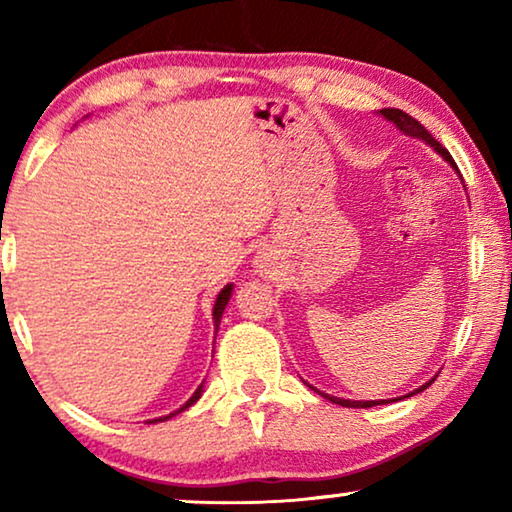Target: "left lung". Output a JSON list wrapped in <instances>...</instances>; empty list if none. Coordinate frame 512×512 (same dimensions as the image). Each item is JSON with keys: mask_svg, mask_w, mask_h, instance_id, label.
<instances>
[{"mask_svg": "<svg viewBox=\"0 0 512 512\" xmlns=\"http://www.w3.org/2000/svg\"><path fill=\"white\" fill-rule=\"evenodd\" d=\"M380 116H384L387 118L389 123H394L398 130L403 132L405 137H415V139H422V142H426L429 146H433V151L438 153V156H443L447 163H450L454 170H457V165H454V160H452V156L450 153H447V149H443V146H440V142H436V139L431 137V132L424 128L422 123L419 121H415V118L412 116H408L405 114V111H401V109H380ZM459 172V170H457ZM436 380V377H431L429 382H424L422 387L419 389H415V391H410L408 396H403V398H410V396H415V394H419V391H424L426 387H429V384ZM321 394V391H319ZM321 396H326L328 401L331 403H338V405H342V408H373V405H384V403H389V401H384V398H380V401H349V398H338V396H331V394H321ZM398 401H401V398H398Z\"/></svg>", "mask_w": 512, "mask_h": 512, "instance_id": "8db88e82", "label": "left lung"}]
</instances>
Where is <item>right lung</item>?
Instances as JSON below:
<instances>
[{"instance_id": "add662e5", "label": "right lung", "mask_w": 512, "mask_h": 512, "mask_svg": "<svg viewBox=\"0 0 512 512\" xmlns=\"http://www.w3.org/2000/svg\"><path fill=\"white\" fill-rule=\"evenodd\" d=\"M233 289H235V286H233V284H226V286H223V289H221V293H219V296H216V300H214V310H212V319H214V331H219V324H221L223 310H226L228 300H230V296H233ZM202 391H205V382H202V384H200V387L193 391V396H191V398H188V401H186L184 405H181V408H179V410H174V412H170V415H165V417H156V419H149V422H153V424H156V422H167V419H170V417H174V415H179V412H184L186 408H191V405H193L195 401H198V398L202 396Z\"/></svg>"}]
</instances>
